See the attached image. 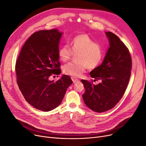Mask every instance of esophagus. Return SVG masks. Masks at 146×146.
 I'll return each instance as SVG.
<instances>
[{"label": "esophagus", "mask_w": 146, "mask_h": 146, "mask_svg": "<svg viewBox=\"0 0 146 146\" xmlns=\"http://www.w3.org/2000/svg\"><path fill=\"white\" fill-rule=\"evenodd\" d=\"M71 78H72V81L73 82V83H76V82H78L79 81V79H76V78H74V77H72Z\"/></svg>", "instance_id": "34e87169"}]
</instances>
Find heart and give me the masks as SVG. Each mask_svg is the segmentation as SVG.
Wrapping results in <instances>:
<instances>
[{
  "instance_id": "b5f03b06",
  "label": "heart",
  "mask_w": 146,
  "mask_h": 146,
  "mask_svg": "<svg viewBox=\"0 0 146 146\" xmlns=\"http://www.w3.org/2000/svg\"><path fill=\"white\" fill-rule=\"evenodd\" d=\"M71 49L67 45L61 46L58 50V57L63 62L70 60L73 55L78 54L75 63H68L64 66V74L80 77L85 72L86 68L92 70L98 67L103 58V51L101 46L86 34L75 36L71 40Z\"/></svg>"
}]
</instances>
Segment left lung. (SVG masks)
<instances>
[{"label": "left lung", "instance_id": "obj_1", "mask_svg": "<svg viewBox=\"0 0 146 146\" xmlns=\"http://www.w3.org/2000/svg\"><path fill=\"white\" fill-rule=\"evenodd\" d=\"M110 47L102 64L90 72L94 82H101L95 85L82 80L85 92L83 94L86 105L96 112L107 111L115 106L124 95L131 75V58L125 44L118 36L106 32Z\"/></svg>", "mask_w": 146, "mask_h": 146}]
</instances>
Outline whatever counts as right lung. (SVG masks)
Returning a JSON list of instances; mask_svg holds the SVG:
<instances>
[{
    "label": "right lung",
    "mask_w": 146,
    "mask_h": 146,
    "mask_svg": "<svg viewBox=\"0 0 146 146\" xmlns=\"http://www.w3.org/2000/svg\"><path fill=\"white\" fill-rule=\"evenodd\" d=\"M63 34L57 29L34 33L23 45L15 66L18 85L25 100L45 112L57 108L73 83L65 74L56 82L50 80L52 74L61 73L58 52Z\"/></svg>",
    "instance_id": "1"
}]
</instances>
